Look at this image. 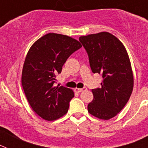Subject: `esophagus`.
Returning a JSON list of instances; mask_svg holds the SVG:
<instances>
[{
  "label": "esophagus",
  "instance_id": "34e87169",
  "mask_svg": "<svg viewBox=\"0 0 148 148\" xmlns=\"http://www.w3.org/2000/svg\"><path fill=\"white\" fill-rule=\"evenodd\" d=\"M85 90H86V88H82H82H75V91L77 92H81Z\"/></svg>",
  "mask_w": 148,
  "mask_h": 148
}]
</instances>
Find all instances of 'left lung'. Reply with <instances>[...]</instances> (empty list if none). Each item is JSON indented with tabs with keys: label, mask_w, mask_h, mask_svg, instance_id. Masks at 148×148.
<instances>
[{
	"label": "left lung",
	"mask_w": 148,
	"mask_h": 148,
	"mask_svg": "<svg viewBox=\"0 0 148 148\" xmlns=\"http://www.w3.org/2000/svg\"><path fill=\"white\" fill-rule=\"evenodd\" d=\"M91 70L102 75L100 88L92 90L93 100L87 106L89 113L108 120L119 113L130 99L133 75L129 56L119 38L108 32L81 36Z\"/></svg>",
	"instance_id": "left-lung-1"
}]
</instances>
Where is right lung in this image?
Wrapping results in <instances>:
<instances>
[{
    "mask_svg": "<svg viewBox=\"0 0 148 148\" xmlns=\"http://www.w3.org/2000/svg\"><path fill=\"white\" fill-rule=\"evenodd\" d=\"M82 47L70 36L51 32L38 39L29 49L22 70V86L32 109L44 120L55 121L67 113L74 92L54 83L66 59Z\"/></svg>",
    "mask_w": 148,
    "mask_h": 148,
    "instance_id": "add662e5",
    "label": "right lung"
}]
</instances>
